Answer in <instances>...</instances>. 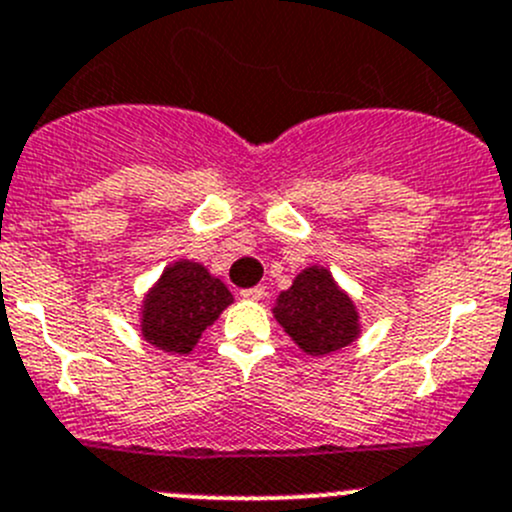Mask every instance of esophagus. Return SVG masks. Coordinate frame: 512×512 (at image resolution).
Returning a JSON list of instances; mask_svg holds the SVG:
<instances>
[{
    "mask_svg": "<svg viewBox=\"0 0 512 512\" xmlns=\"http://www.w3.org/2000/svg\"><path fill=\"white\" fill-rule=\"evenodd\" d=\"M242 298L245 300H262L265 298V288H262V285H257V288H247V290H242Z\"/></svg>",
    "mask_w": 512,
    "mask_h": 512,
    "instance_id": "obj_1",
    "label": "esophagus"
}]
</instances>
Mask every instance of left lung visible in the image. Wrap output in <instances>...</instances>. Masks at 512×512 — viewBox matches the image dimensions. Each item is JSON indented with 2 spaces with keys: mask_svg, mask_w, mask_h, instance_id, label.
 Returning <instances> with one entry per match:
<instances>
[{
  "mask_svg": "<svg viewBox=\"0 0 512 512\" xmlns=\"http://www.w3.org/2000/svg\"><path fill=\"white\" fill-rule=\"evenodd\" d=\"M272 315L310 356L338 351L361 333L356 305L321 265L300 272L293 285L278 295Z\"/></svg>",
  "mask_w": 512,
  "mask_h": 512,
  "instance_id": "obj_1",
  "label": "left lung"
}]
</instances>
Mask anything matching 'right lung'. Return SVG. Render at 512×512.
I'll use <instances>...</instances> for the list:
<instances>
[{
    "instance_id": "right-lung-1",
    "label": "right lung",
    "mask_w": 512,
    "mask_h": 512,
    "mask_svg": "<svg viewBox=\"0 0 512 512\" xmlns=\"http://www.w3.org/2000/svg\"><path fill=\"white\" fill-rule=\"evenodd\" d=\"M232 293L202 262L179 260L161 272L141 305V333L151 346L169 353H189L212 326Z\"/></svg>"
}]
</instances>
